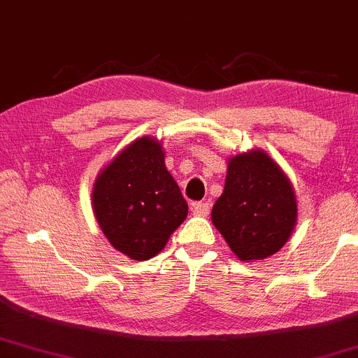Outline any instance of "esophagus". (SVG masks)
<instances>
[{
  "mask_svg": "<svg viewBox=\"0 0 358 358\" xmlns=\"http://www.w3.org/2000/svg\"><path fill=\"white\" fill-rule=\"evenodd\" d=\"M192 212L196 217H208L210 213V203L208 201H198V203H192Z\"/></svg>",
  "mask_w": 358,
  "mask_h": 358,
  "instance_id": "obj_1",
  "label": "esophagus"
}]
</instances>
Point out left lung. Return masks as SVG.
<instances>
[{
    "mask_svg": "<svg viewBox=\"0 0 358 358\" xmlns=\"http://www.w3.org/2000/svg\"><path fill=\"white\" fill-rule=\"evenodd\" d=\"M299 205L294 185L264 150L228 158L223 193L212 208V222L235 257L264 260L294 234Z\"/></svg>",
    "mask_w": 358,
    "mask_h": 358,
    "instance_id": "obj_1",
    "label": "left lung"
}]
</instances>
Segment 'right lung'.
I'll return each mask as SVG.
<instances>
[{"label":"right lung","mask_w":358,"mask_h":358,"mask_svg":"<svg viewBox=\"0 0 358 358\" xmlns=\"http://www.w3.org/2000/svg\"><path fill=\"white\" fill-rule=\"evenodd\" d=\"M92 208L115 250L138 262L158 255L188 215L162 141L140 136L116 153L94 180Z\"/></svg>","instance_id":"right-lung-1"}]
</instances>
